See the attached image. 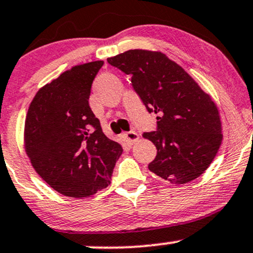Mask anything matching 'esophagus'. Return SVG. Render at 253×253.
I'll return each mask as SVG.
<instances>
[{"label":"esophagus","mask_w":253,"mask_h":253,"mask_svg":"<svg viewBox=\"0 0 253 253\" xmlns=\"http://www.w3.org/2000/svg\"><path fill=\"white\" fill-rule=\"evenodd\" d=\"M122 137H124V139L126 140L127 143L131 144V145H132V144H134L138 139H139V135H138L134 131L124 133V134H122Z\"/></svg>","instance_id":"34e87169"}]
</instances>
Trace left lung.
<instances>
[{"label":"left lung","mask_w":253,"mask_h":253,"mask_svg":"<svg viewBox=\"0 0 253 253\" xmlns=\"http://www.w3.org/2000/svg\"><path fill=\"white\" fill-rule=\"evenodd\" d=\"M108 62L131 74L135 92L149 113L157 114V131L144 133L157 149L149 169L182 185L201 176L217 154L222 125L217 105L187 72L161 51L134 49Z\"/></svg>","instance_id":"1"}]
</instances>
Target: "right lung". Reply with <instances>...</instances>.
<instances>
[{"label": "right lung", "instance_id": "right-lung-1", "mask_svg": "<svg viewBox=\"0 0 253 253\" xmlns=\"http://www.w3.org/2000/svg\"><path fill=\"white\" fill-rule=\"evenodd\" d=\"M103 63L74 66L41 87L25 120V151L32 167L50 187L71 198L107 187L124 151L104 134L88 105Z\"/></svg>", "mask_w": 253, "mask_h": 253}]
</instances>
